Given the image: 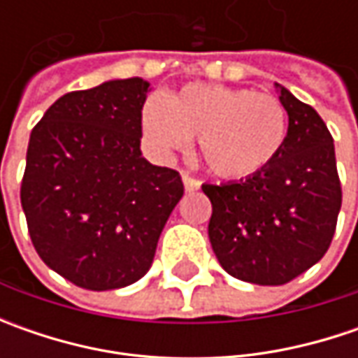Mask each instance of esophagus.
Here are the masks:
<instances>
[{
  "mask_svg": "<svg viewBox=\"0 0 358 358\" xmlns=\"http://www.w3.org/2000/svg\"><path fill=\"white\" fill-rule=\"evenodd\" d=\"M183 185H185L187 191H197V189H201V181L195 179V177H191V175H187V173H183Z\"/></svg>",
  "mask_w": 358,
  "mask_h": 358,
  "instance_id": "34e87169",
  "label": "esophagus"
}]
</instances>
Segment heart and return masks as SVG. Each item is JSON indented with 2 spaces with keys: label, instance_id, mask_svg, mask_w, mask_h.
<instances>
[{
  "label": "heart",
  "instance_id": "heart-1",
  "mask_svg": "<svg viewBox=\"0 0 358 358\" xmlns=\"http://www.w3.org/2000/svg\"><path fill=\"white\" fill-rule=\"evenodd\" d=\"M147 141L169 153L195 137L201 163L223 179H249L281 153L287 111L273 95L193 83L147 99L141 111Z\"/></svg>",
  "mask_w": 358,
  "mask_h": 358
}]
</instances>
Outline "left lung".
<instances>
[{
  "label": "left lung",
  "mask_w": 358,
  "mask_h": 358,
  "mask_svg": "<svg viewBox=\"0 0 358 358\" xmlns=\"http://www.w3.org/2000/svg\"><path fill=\"white\" fill-rule=\"evenodd\" d=\"M289 115L281 153L265 171L203 185L211 199L209 241L231 277L285 285L327 253L341 211L335 145L321 115L277 83Z\"/></svg>",
  "instance_id": "1"
}]
</instances>
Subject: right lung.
<instances>
[{
	"mask_svg": "<svg viewBox=\"0 0 358 358\" xmlns=\"http://www.w3.org/2000/svg\"><path fill=\"white\" fill-rule=\"evenodd\" d=\"M149 81L111 79L71 91L29 137L21 207L41 261L90 291L121 289L149 271L183 197L181 175L141 155Z\"/></svg>",
	"mask_w": 358,
	"mask_h": 358,
	"instance_id": "1",
	"label": "right lung"
}]
</instances>
